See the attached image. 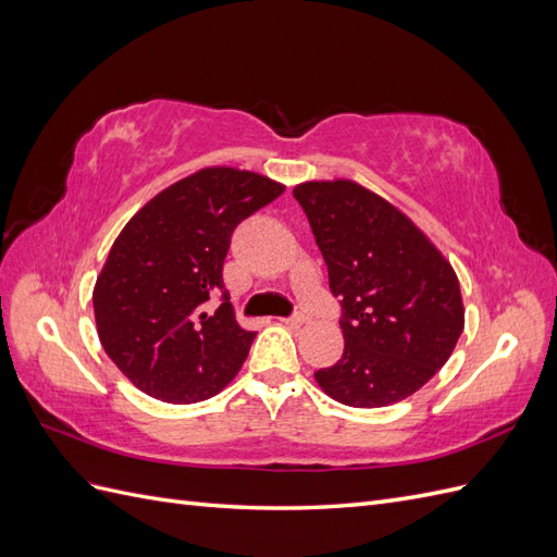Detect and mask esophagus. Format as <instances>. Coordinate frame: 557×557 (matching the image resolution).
<instances>
[{
    "label": "esophagus",
    "instance_id": "esophagus-1",
    "mask_svg": "<svg viewBox=\"0 0 557 557\" xmlns=\"http://www.w3.org/2000/svg\"><path fill=\"white\" fill-rule=\"evenodd\" d=\"M305 320H307V315H305V313H295V315H288V318H281V323L295 327V325H301V323H305Z\"/></svg>",
    "mask_w": 557,
    "mask_h": 557
}]
</instances>
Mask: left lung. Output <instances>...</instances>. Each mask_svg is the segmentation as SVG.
<instances>
[{
	"label": "left lung",
	"mask_w": 557,
	"mask_h": 557,
	"mask_svg": "<svg viewBox=\"0 0 557 557\" xmlns=\"http://www.w3.org/2000/svg\"><path fill=\"white\" fill-rule=\"evenodd\" d=\"M293 195L342 307L344 356L318 369V385L360 409L409 397L440 372L462 334L453 267L407 215L356 183H301Z\"/></svg>",
	"instance_id": "1"
}]
</instances>
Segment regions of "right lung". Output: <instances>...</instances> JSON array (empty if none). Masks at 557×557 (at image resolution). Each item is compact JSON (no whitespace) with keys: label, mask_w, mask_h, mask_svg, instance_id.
Returning <instances> with one entry per match:
<instances>
[{"label":"right lung","mask_w":557,"mask_h":557,"mask_svg":"<svg viewBox=\"0 0 557 557\" xmlns=\"http://www.w3.org/2000/svg\"><path fill=\"white\" fill-rule=\"evenodd\" d=\"M283 190L213 166L170 185L117 234L92 307L107 356L141 393L195 404L237 376L256 332L234 320L223 264L237 225ZM211 296L222 307L207 314Z\"/></svg>","instance_id":"right-lung-1"}]
</instances>
